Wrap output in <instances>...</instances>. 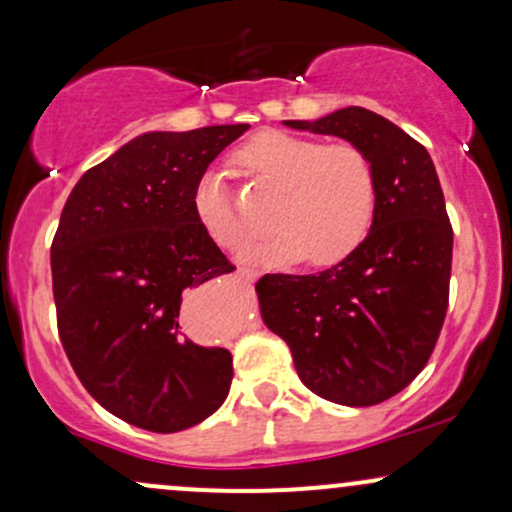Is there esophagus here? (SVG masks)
<instances>
[{
	"mask_svg": "<svg viewBox=\"0 0 512 512\" xmlns=\"http://www.w3.org/2000/svg\"><path fill=\"white\" fill-rule=\"evenodd\" d=\"M238 276H240V279H245V281L255 279V269H248V267H240V269H238Z\"/></svg>",
	"mask_w": 512,
	"mask_h": 512,
	"instance_id": "34e87169",
	"label": "esophagus"
}]
</instances>
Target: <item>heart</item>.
<instances>
[{
	"label": "heart",
	"mask_w": 512,
	"mask_h": 512,
	"mask_svg": "<svg viewBox=\"0 0 512 512\" xmlns=\"http://www.w3.org/2000/svg\"><path fill=\"white\" fill-rule=\"evenodd\" d=\"M236 163L276 195L269 219L276 231L243 252L248 260L291 262L305 257L327 267L361 248L378 211V170L361 146L264 132L238 151ZM199 226L216 245L238 250L252 236L231 187L207 170L192 192Z\"/></svg>",
	"instance_id": "heart-1"
}]
</instances>
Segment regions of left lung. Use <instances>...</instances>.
Wrapping results in <instances>:
<instances>
[{"instance_id": "8db88e82", "label": "left lung", "mask_w": 512, "mask_h": 512, "mask_svg": "<svg viewBox=\"0 0 512 512\" xmlns=\"http://www.w3.org/2000/svg\"><path fill=\"white\" fill-rule=\"evenodd\" d=\"M284 125L361 146L378 170V211L361 248L325 272L264 274L262 320L308 390L373 407L424 370L448 310L452 226L436 166L404 129L356 105Z\"/></svg>"}]
</instances>
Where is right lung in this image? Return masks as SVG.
<instances>
[{
	"instance_id": "add662e5",
	"label": "right lung",
	"mask_w": 512,
	"mask_h": 512,
	"mask_svg": "<svg viewBox=\"0 0 512 512\" xmlns=\"http://www.w3.org/2000/svg\"><path fill=\"white\" fill-rule=\"evenodd\" d=\"M250 125L146 132L81 175L52 240L57 330L88 395L154 433L221 407L231 351L180 325L182 291L233 272L192 209L197 180Z\"/></svg>"
}]
</instances>
